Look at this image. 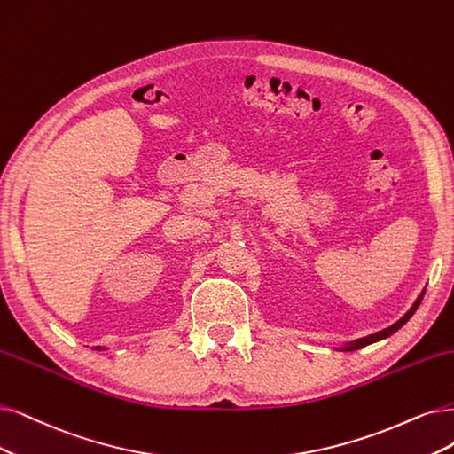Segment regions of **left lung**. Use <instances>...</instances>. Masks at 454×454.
<instances>
[{
    "label": "left lung",
    "instance_id": "1",
    "mask_svg": "<svg viewBox=\"0 0 454 454\" xmlns=\"http://www.w3.org/2000/svg\"><path fill=\"white\" fill-rule=\"evenodd\" d=\"M423 295H425V290L419 294V297L415 299V303L411 305V309L400 317L398 322H395L393 325H389V327H385V329H381V331H378V333H372V334H368V337H363V339H357V340H351V342H346L344 346H340V348H334V349H339V351H356V349H361V348H364V346H368V344H374V342H380V340H383V339H387V337H391L393 333H396L402 325H404L410 317L415 314V310L419 309V305H421V301H423Z\"/></svg>",
    "mask_w": 454,
    "mask_h": 454
}]
</instances>
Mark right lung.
<instances>
[{
    "label": "right lung",
    "mask_w": 454,
    "mask_h": 454,
    "mask_svg": "<svg viewBox=\"0 0 454 454\" xmlns=\"http://www.w3.org/2000/svg\"><path fill=\"white\" fill-rule=\"evenodd\" d=\"M95 349H103V348H100V346H95Z\"/></svg>",
    "instance_id": "right-lung-1"
}]
</instances>
